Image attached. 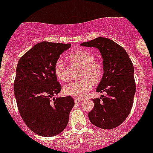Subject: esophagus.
I'll return each mask as SVG.
<instances>
[{"instance_id":"34e87169","label":"esophagus","mask_w":153,"mask_h":153,"mask_svg":"<svg viewBox=\"0 0 153 153\" xmlns=\"http://www.w3.org/2000/svg\"><path fill=\"white\" fill-rule=\"evenodd\" d=\"M82 100H83V99H81V98H75V99H74V101H75V102H80Z\"/></svg>"}]
</instances>
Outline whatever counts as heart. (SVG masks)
<instances>
[{
	"label": "heart",
	"instance_id": "b5f03b06",
	"mask_svg": "<svg viewBox=\"0 0 153 153\" xmlns=\"http://www.w3.org/2000/svg\"><path fill=\"white\" fill-rule=\"evenodd\" d=\"M70 60L74 63L83 66L82 76L84 79L78 81H73L63 86V93L67 96L76 98H82L92 88L93 82H98L102 78V67L100 63L95 60V56L90 51L79 49L70 53ZM54 73L57 79L60 81L68 79V72L63 59H57L54 65ZM91 79H90L89 78Z\"/></svg>",
	"mask_w": 153,
	"mask_h": 153
}]
</instances>
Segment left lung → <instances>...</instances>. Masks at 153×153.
<instances>
[{
  "mask_svg": "<svg viewBox=\"0 0 153 153\" xmlns=\"http://www.w3.org/2000/svg\"><path fill=\"white\" fill-rule=\"evenodd\" d=\"M80 45L97 48L103 60V75L97 92L106 95L93 100L94 107L88 114L90 121L101 129H114L125 121L133 104V64L123 47L110 39L97 37Z\"/></svg>",
  "mask_w": 153,
  "mask_h": 153,
  "instance_id": "left-lung-1",
  "label": "left lung"
}]
</instances>
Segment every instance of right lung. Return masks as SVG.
Returning <instances> with one entry per match:
<instances>
[{"label":"right lung","instance_id":"obj_1","mask_svg":"<svg viewBox=\"0 0 153 153\" xmlns=\"http://www.w3.org/2000/svg\"><path fill=\"white\" fill-rule=\"evenodd\" d=\"M70 47V44L41 42L17 63L13 89L18 110L27 126L41 136L60 134L67 127L74 106L72 97H54L61 90L55 63Z\"/></svg>","mask_w":153,"mask_h":153}]
</instances>
